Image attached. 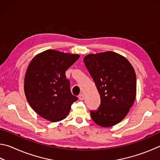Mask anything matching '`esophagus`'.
Listing matches in <instances>:
<instances>
[{"label":"esophagus","instance_id":"esophagus-1","mask_svg":"<svg viewBox=\"0 0 160 160\" xmlns=\"http://www.w3.org/2000/svg\"><path fill=\"white\" fill-rule=\"evenodd\" d=\"M84 98H85V96H84L83 94H80L79 95V99L80 100H83Z\"/></svg>","mask_w":160,"mask_h":160}]
</instances>
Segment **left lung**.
<instances>
[{"label": "left lung", "instance_id": "8db88e82", "mask_svg": "<svg viewBox=\"0 0 160 160\" xmlns=\"http://www.w3.org/2000/svg\"><path fill=\"white\" fill-rule=\"evenodd\" d=\"M84 63L100 94L97 110H90L93 121L109 127L122 121L134 102L136 78L127 59L113 52L89 54Z\"/></svg>", "mask_w": 160, "mask_h": 160}]
</instances>
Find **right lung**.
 <instances>
[{"label":"right lung","instance_id":"obj_1","mask_svg":"<svg viewBox=\"0 0 160 160\" xmlns=\"http://www.w3.org/2000/svg\"><path fill=\"white\" fill-rule=\"evenodd\" d=\"M80 55L48 50L35 57L24 78V92L31 108L51 122L64 119L72 103L78 98L72 95L66 71Z\"/></svg>","mask_w":160,"mask_h":160}]
</instances>
